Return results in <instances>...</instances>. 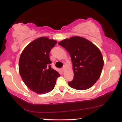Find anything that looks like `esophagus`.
Listing matches in <instances>:
<instances>
[{
  "instance_id": "1",
  "label": "esophagus",
  "mask_w": 122,
  "mask_h": 122,
  "mask_svg": "<svg viewBox=\"0 0 122 122\" xmlns=\"http://www.w3.org/2000/svg\"><path fill=\"white\" fill-rule=\"evenodd\" d=\"M61 70H62V72H64V71H65V66H64V67H63V68H61Z\"/></svg>"
}]
</instances>
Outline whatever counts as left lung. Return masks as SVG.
<instances>
[{"instance_id": "obj_1", "label": "left lung", "mask_w": 122, "mask_h": 122, "mask_svg": "<svg viewBox=\"0 0 122 122\" xmlns=\"http://www.w3.org/2000/svg\"><path fill=\"white\" fill-rule=\"evenodd\" d=\"M58 44L69 52L72 60L74 77L68 82L69 86L77 90L91 87L100 77L104 65L100 50L91 42L78 36Z\"/></svg>"}]
</instances>
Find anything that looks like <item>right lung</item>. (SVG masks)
<instances>
[{
  "label": "right lung",
  "mask_w": 122,
  "mask_h": 122,
  "mask_svg": "<svg viewBox=\"0 0 122 122\" xmlns=\"http://www.w3.org/2000/svg\"><path fill=\"white\" fill-rule=\"evenodd\" d=\"M56 43L54 40L40 37L29 43L20 54L19 74L26 86L37 93L52 91L60 77L50 65V51Z\"/></svg>",
  "instance_id": "right-lung-1"
}]
</instances>
